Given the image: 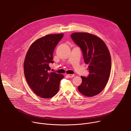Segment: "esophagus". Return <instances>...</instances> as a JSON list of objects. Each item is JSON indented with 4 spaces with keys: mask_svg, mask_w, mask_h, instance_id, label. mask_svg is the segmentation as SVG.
<instances>
[{
    "mask_svg": "<svg viewBox=\"0 0 131 131\" xmlns=\"http://www.w3.org/2000/svg\"><path fill=\"white\" fill-rule=\"evenodd\" d=\"M67 76L69 78H73L74 77V74H68Z\"/></svg>",
    "mask_w": 131,
    "mask_h": 131,
    "instance_id": "esophagus-1",
    "label": "esophagus"
}]
</instances>
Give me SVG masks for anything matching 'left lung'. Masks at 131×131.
Instances as JSON below:
<instances>
[{
	"label": "left lung",
	"mask_w": 131,
	"mask_h": 131,
	"mask_svg": "<svg viewBox=\"0 0 131 131\" xmlns=\"http://www.w3.org/2000/svg\"><path fill=\"white\" fill-rule=\"evenodd\" d=\"M71 37L82 52L84 61L89 64V74L81 76L82 81L78 87L86 96H93L101 93L105 87L110 74L111 61L109 50L99 37L86 32H75Z\"/></svg>",
	"instance_id": "1"
}]
</instances>
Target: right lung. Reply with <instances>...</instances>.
Returning a JSON list of instances; mask_svg holds the SVG:
<instances>
[{"label":"right lung","instance_id":"1","mask_svg":"<svg viewBox=\"0 0 131 131\" xmlns=\"http://www.w3.org/2000/svg\"><path fill=\"white\" fill-rule=\"evenodd\" d=\"M63 34L48 35L37 39L29 47L25 57L24 70L25 79L36 94L49 99L58 92L61 74L50 72V63H53L55 48L62 39Z\"/></svg>","mask_w":131,"mask_h":131}]
</instances>
